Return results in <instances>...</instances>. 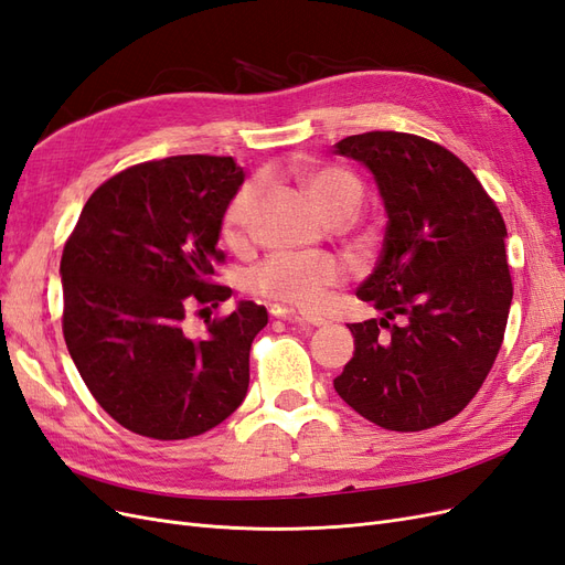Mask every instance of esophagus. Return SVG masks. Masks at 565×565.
Returning a JSON list of instances; mask_svg holds the SVG:
<instances>
[{"mask_svg": "<svg viewBox=\"0 0 565 565\" xmlns=\"http://www.w3.org/2000/svg\"><path fill=\"white\" fill-rule=\"evenodd\" d=\"M282 316L289 322H303V324H311V328H322V324H328V320L316 316V313H303V311H292V309H289Z\"/></svg>", "mask_w": 565, "mask_h": 565, "instance_id": "1", "label": "esophagus"}]
</instances>
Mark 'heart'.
Returning <instances> with one entry per match:
<instances>
[{
    "label": "heart",
    "mask_w": 565,
    "mask_h": 565,
    "mask_svg": "<svg viewBox=\"0 0 565 565\" xmlns=\"http://www.w3.org/2000/svg\"><path fill=\"white\" fill-rule=\"evenodd\" d=\"M299 181L316 207L332 221L351 216L363 202L361 179L341 164L303 162L299 167ZM256 198H259L256 183H245L231 200L221 224V233L231 247H241L249 237ZM341 280H344V268L330 254L276 252L252 270L249 287L259 297L316 309Z\"/></svg>",
    "instance_id": "heart-1"
}]
</instances>
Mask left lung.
<instances>
[{"instance_id": "obj_1", "label": "left lung", "mask_w": 565, "mask_h": 565, "mask_svg": "<svg viewBox=\"0 0 565 565\" xmlns=\"http://www.w3.org/2000/svg\"><path fill=\"white\" fill-rule=\"evenodd\" d=\"M370 167L386 207L380 262L355 297L384 316L351 322L334 388L388 431H424L469 405L500 353L511 297L507 226L455 152L405 131L334 143Z\"/></svg>"}]
</instances>
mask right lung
<instances>
[{
	"label": "right lung",
	"mask_w": 565,
	"mask_h": 565,
	"mask_svg": "<svg viewBox=\"0 0 565 565\" xmlns=\"http://www.w3.org/2000/svg\"><path fill=\"white\" fill-rule=\"evenodd\" d=\"M245 181L233 158L177 156L131 164L84 204L61 256L63 337L96 403L125 429L183 440L245 401L249 349L268 313L243 301L188 334L193 306H216L228 202Z\"/></svg>",
	"instance_id": "add662e5"
}]
</instances>
